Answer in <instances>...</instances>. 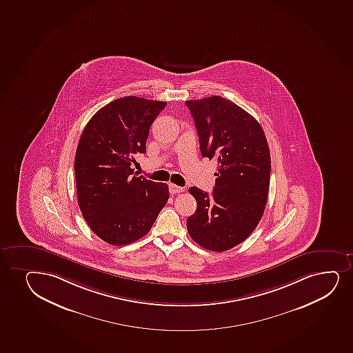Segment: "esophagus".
Listing matches in <instances>:
<instances>
[{
	"mask_svg": "<svg viewBox=\"0 0 353 353\" xmlns=\"http://www.w3.org/2000/svg\"><path fill=\"white\" fill-rule=\"evenodd\" d=\"M185 191L183 187L176 186V185H173V183H170V194H178V193H181V192Z\"/></svg>",
	"mask_w": 353,
	"mask_h": 353,
	"instance_id": "34e87169",
	"label": "esophagus"
}]
</instances>
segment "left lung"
<instances>
[{"instance_id": "left-lung-1", "label": "left lung", "mask_w": 353, "mask_h": 353, "mask_svg": "<svg viewBox=\"0 0 353 353\" xmlns=\"http://www.w3.org/2000/svg\"><path fill=\"white\" fill-rule=\"evenodd\" d=\"M194 119L203 158L218 161L212 195L196 187L198 203L187 219L192 239L210 251L223 252L248 239L268 203L271 155L259 122L221 97L186 101Z\"/></svg>"}]
</instances>
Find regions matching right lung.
I'll return each mask as SVG.
<instances>
[{
  "label": "right lung",
  "mask_w": 353,
  "mask_h": 353,
  "mask_svg": "<svg viewBox=\"0 0 353 353\" xmlns=\"http://www.w3.org/2000/svg\"><path fill=\"white\" fill-rule=\"evenodd\" d=\"M166 102L125 97L94 114L77 145V203L90 230L105 243L128 245L150 231L170 198L167 183L134 174L135 155Z\"/></svg>",
  "instance_id": "right-lung-1"
}]
</instances>
